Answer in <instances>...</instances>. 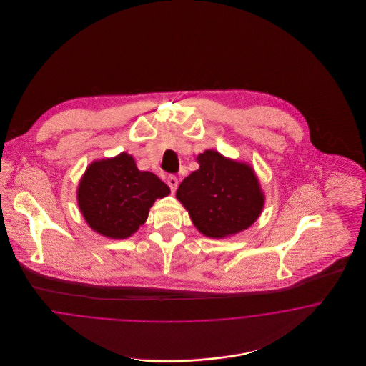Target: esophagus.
Segmentation results:
<instances>
[{
    "mask_svg": "<svg viewBox=\"0 0 366 366\" xmlns=\"http://www.w3.org/2000/svg\"><path fill=\"white\" fill-rule=\"evenodd\" d=\"M167 185L170 187L172 192H175L177 187H178V178H177L175 175H170V177L167 178Z\"/></svg>",
    "mask_w": 366,
    "mask_h": 366,
    "instance_id": "esophagus-1",
    "label": "esophagus"
}]
</instances>
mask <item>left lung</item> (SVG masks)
<instances>
[{"mask_svg": "<svg viewBox=\"0 0 366 366\" xmlns=\"http://www.w3.org/2000/svg\"><path fill=\"white\" fill-rule=\"evenodd\" d=\"M196 160L199 169L175 193L194 227L206 237L225 239L254 225L264 206L254 167L215 149H206Z\"/></svg>", "mask_w": 366, "mask_h": 366, "instance_id": "left-lung-1", "label": "left lung"}]
</instances>
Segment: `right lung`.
<instances>
[{
	"instance_id": "add662e5",
	"label": "right lung",
	"mask_w": 366,
	"mask_h": 366,
	"mask_svg": "<svg viewBox=\"0 0 366 366\" xmlns=\"http://www.w3.org/2000/svg\"><path fill=\"white\" fill-rule=\"evenodd\" d=\"M170 188L151 172H141L127 152L93 160L79 179L78 207L96 233L122 240L145 224L157 199Z\"/></svg>"
}]
</instances>
